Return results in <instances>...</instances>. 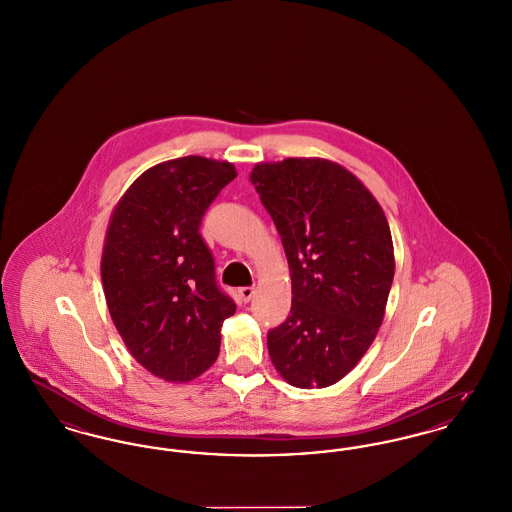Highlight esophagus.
<instances>
[{"label":"esophagus","instance_id":"obj_1","mask_svg":"<svg viewBox=\"0 0 512 512\" xmlns=\"http://www.w3.org/2000/svg\"><path fill=\"white\" fill-rule=\"evenodd\" d=\"M255 295V288L253 286H245V288H240V297L244 299L245 303L247 301H251V297Z\"/></svg>","mask_w":512,"mask_h":512}]
</instances>
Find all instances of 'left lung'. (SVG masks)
<instances>
[{
	"label": "left lung",
	"mask_w": 512,
	"mask_h": 512,
	"mask_svg": "<svg viewBox=\"0 0 512 512\" xmlns=\"http://www.w3.org/2000/svg\"><path fill=\"white\" fill-rule=\"evenodd\" d=\"M251 182L292 274V311L268 332L270 361L295 388L332 386L384 320L395 272L390 224L363 182L326 159L259 163Z\"/></svg>",
	"instance_id": "8db88e82"
}]
</instances>
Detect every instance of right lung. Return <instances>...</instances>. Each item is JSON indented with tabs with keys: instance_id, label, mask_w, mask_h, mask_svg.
Masks as SVG:
<instances>
[{
	"instance_id": "obj_1",
	"label": "right lung",
	"mask_w": 512,
	"mask_h": 512,
	"mask_svg": "<svg viewBox=\"0 0 512 512\" xmlns=\"http://www.w3.org/2000/svg\"><path fill=\"white\" fill-rule=\"evenodd\" d=\"M232 163L188 155L144 172L115 207L101 257L111 318L132 357L169 382H188L219 357L220 326L236 313L199 226Z\"/></svg>"
}]
</instances>
